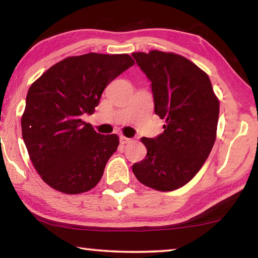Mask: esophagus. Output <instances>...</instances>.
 Segmentation results:
<instances>
[{
    "instance_id": "1",
    "label": "esophagus",
    "mask_w": 258,
    "mask_h": 258,
    "mask_svg": "<svg viewBox=\"0 0 258 258\" xmlns=\"http://www.w3.org/2000/svg\"><path fill=\"white\" fill-rule=\"evenodd\" d=\"M119 141H120L121 145H126V143L131 142V141H132V140L128 139V138H126V137H124V135H121V137L119 138Z\"/></svg>"
}]
</instances>
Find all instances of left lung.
Listing matches in <instances>:
<instances>
[{"label": "left lung", "instance_id": "left-lung-1", "mask_svg": "<svg viewBox=\"0 0 258 258\" xmlns=\"http://www.w3.org/2000/svg\"><path fill=\"white\" fill-rule=\"evenodd\" d=\"M132 56L151 82L155 112L164 132L142 138L146 158L132 166L138 180L158 191H173L195 177L215 143L220 101L211 80L189 59L152 50Z\"/></svg>", "mask_w": 258, "mask_h": 258}]
</instances>
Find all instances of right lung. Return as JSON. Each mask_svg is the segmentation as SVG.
I'll list each match as a JSON object with an SVG mask.
<instances>
[{
    "instance_id": "right-lung-1",
    "label": "right lung",
    "mask_w": 258,
    "mask_h": 258,
    "mask_svg": "<svg viewBox=\"0 0 258 258\" xmlns=\"http://www.w3.org/2000/svg\"><path fill=\"white\" fill-rule=\"evenodd\" d=\"M133 64L128 54L68 56L30 85L21 117L23 139L47 185L78 195L101 180L119 138L97 133L82 115L93 113L109 83Z\"/></svg>"
}]
</instances>
